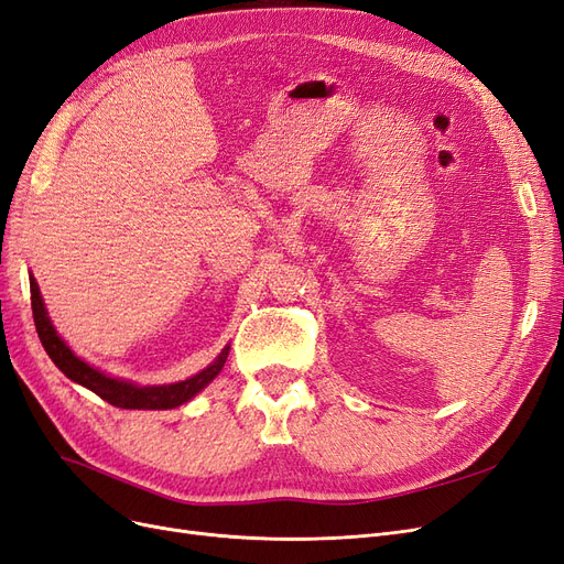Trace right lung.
<instances>
[{"instance_id": "1", "label": "right lung", "mask_w": 564, "mask_h": 564, "mask_svg": "<svg viewBox=\"0 0 564 564\" xmlns=\"http://www.w3.org/2000/svg\"><path fill=\"white\" fill-rule=\"evenodd\" d=\"M30 295H32V316L34 325H37V335L42 339V347L46 349L48 358L56 362V368L75 381V384L94 391L100 395L102 401H107L115 408L123 410H173L177 405H183L196 393H202L210 381L220 375L225 368L227 356H229V344L217 354V358L206 366L202 372H196L183 381H173V384H135V381L129 379H119L107 375L98 368L90 366L84 358H79L75 351L69 349V344L58 335V330L53 328L51 316L46 312V304L42 300L40 285L30 274Z\"/></svg>"}]
</instances>
